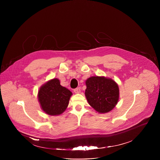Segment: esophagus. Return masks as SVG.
Segmentation results:
<instances>
[{
  "label": "esophagus",
  "mask_w": 160,
  "mask_h": 160,
  "mask_svg": "<svg viewBox=\"0 0 160 160\" xmlns=\"http://www.w3.org/2000/svg\"><path fill=\"white\" fill-rule=\"evenodd\" d=\"M73 91H74V92H75V94H80V87L76 88L74 89Z\"/></svg>",
  "instance_id": "34e87169"
}]
</instances>
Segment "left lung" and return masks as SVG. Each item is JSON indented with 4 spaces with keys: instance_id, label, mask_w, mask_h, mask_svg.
<instances>
[{
    "instance_id": "1",
    "label": "left lung",
    "mask_w": 160,
    "mask_h": 160,
    "mask_svg": "<svg viewBox=\"0 0 160 160\" xmlns=\"http://www.w3.org/2000/svg\"><path fill=\"white\" fill-rule=\"evenodd\" d=\"M85 84L87 101L97 112L106 113L116 106L120 90L118 84L112 78L94 76L87 78Z\"/></svg>"
}]
</instances>
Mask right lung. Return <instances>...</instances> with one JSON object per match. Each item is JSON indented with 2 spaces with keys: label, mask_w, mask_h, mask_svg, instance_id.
I'll use <instances>...</instances> for the list:
<instances>
[{
  "label": "right lung",
  "mask_w": 160,
  "mask_h": 160,
  "mask_svg": "<svg viewBox=\"0 0 160 160\" xmlns=\"http://www.w3.org/2000/svg\"><path fill=\"white\" fill-rule=\"evenodd\" d=\"M72 92L53 78L43 84L38 90V100L41 109L51 116L60 115L66 109Z\"/></svg>",
  "instance_id": "right-lung-1"
}]
</instances>
